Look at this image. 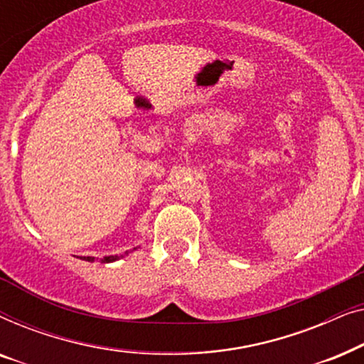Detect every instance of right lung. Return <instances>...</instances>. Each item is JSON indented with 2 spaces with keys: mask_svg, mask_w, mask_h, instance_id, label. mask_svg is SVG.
<instances>
[{
  "mask_svg": "<svg viewBox=\"0 0 364 364\" xmlns=\"http://www.w3.org/2000/svg\"><path fill=\"white\" fill-rule=\"evenodd\" d=\"M126 255H129V252H124L122 255H109V257H104L102 260H101V263H111V262H116V260H119V258H122V257H126ZM81 260L94 262V257H81Z\"/></svg>",
  "mask_w": 364,
  "mask_h": 364,
  "instance_id": "right-lung-1",
  "label": "right lung"
}]
</instances>
